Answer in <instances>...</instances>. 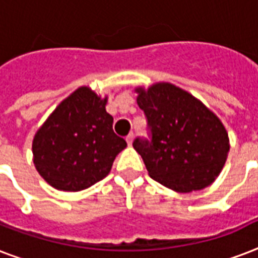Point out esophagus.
Returning a JSON list of instances; mask_svg holds the SVG:
<instances>
[{"instance_id": "esophagus-1", "label": "esophagus", "mask_w": 258, "mask_h": 258, "mask_svg": "<svg viewBox=\"0 0 258 258\" xmlns=\"http://www.w3.org/2000/svg\"><path fill=\"white\" fill-rule=\"evenodd\" d=\"M125 141H127V143H128L130 146L133 145V141H134V134L133 133H130L127 137H125Z\"/></svg>"}]
</instances>
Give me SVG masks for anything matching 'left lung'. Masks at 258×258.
I'll use <instances>...</instances> for the list:
<instances>
[{"mask_svg":"<svg viewBox=\"0 0 258 258\" xmlns=\"http://www.w3.org/2000/svg\"><path fill=\"white\" fill-rule=\"evenodd\" d=\"M135 91L147 117L150 139L137 138L133 146L149 175L178 192L212 184L230 149L222 121L191 93L170 83Z\"/></svg>","mask_w":258,"mask_h":258,"instance_id":"8db88e82","label":"left lung"}]
</instances>
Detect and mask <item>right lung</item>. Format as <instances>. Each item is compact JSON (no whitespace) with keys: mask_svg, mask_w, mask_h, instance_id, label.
Listing matches in <instances>:
<instances>
[{"mask_svg":"<svg viewBox=\"0 0 258 258\" xmlns=\"http://www.w3.org/2000/svg\"><path fill=\"white\" fill-rule=\"evenodd\" d=\"M105 104L107 97L80 87L38 128L32 145L33 163L52 187L80 191L108 175L127 143L113 133Z\"/></svg>","mask_w":258,"mask_h":258,"instance_id":"obj_1","label":"right lung"}]
</instances>
